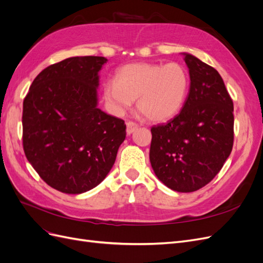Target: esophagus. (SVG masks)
<instances>
[{"mask_svg": "<svg viewBox=\"0 0 263 263\" xmlns=\"http://www.w3.org/2000/svg\"><path fill=\"white\" fill-rule=\"evenodd\" d=\"M139 127L138 124L134 123V122H127L126 123V132H127V135H130L133 134L135 130H136Z\"/></svg>", "mask_w": 263, "mask_h": 263, "instance_id": "34e87169", "label": "esophagus"}]
</instances>
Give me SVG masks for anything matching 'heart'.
I'll list each match as a JSON object with an SVG mask.
<instances>
[{"label":"heart","mask_w":263,"mask_h":263,"mask_svg":"<svg viewBox=\"0 0 263 263\" xmlns=\"http://www.w3.org/2000/svg\"><path fill=\"white\" fill-rule=\"evenodd\" d=\"M189 85V72L181 63H129L117 71L115 81L105 84L104 98L118 114L137 99V108L142 115L149 121L163 122L180 112Z\"/></svg>","instance_id":"heart-1"}]
</instances>
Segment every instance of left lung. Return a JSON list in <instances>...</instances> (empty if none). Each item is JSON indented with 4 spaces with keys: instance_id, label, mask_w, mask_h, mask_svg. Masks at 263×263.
Masks as SVG:
<instances>
[{
    "instance_id": "left-lung-1",
    "label": "left lung",
    "mask_w": 263,
    "mask_h": 263,
    "mask_svg": "<svg viewBox=\"0 0 263 263\" xmlns=\"http://www.w3.org/2000/svg\"><path fill=\"white\" fill-rule=\"evenodd\" d=\"M190 91L181 112L151 128L150 163L157 178L177 192H194L220 171L234 145V104L213 67L183 53Z\"/></svg>"
}]
</instances>
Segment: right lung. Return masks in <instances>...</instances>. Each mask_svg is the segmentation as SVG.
I'll return each instance as SVG.
<instances>
[{
	"mask_svg": "<svg viewBox=\"0 0 263 263\" xmlns=\"http://www.w3.org/2000/svg\"><path fill=\"white\" fill-rule=\"evenodd\" d=\"M107 59L72 57L44 69L23 102V147L49 186L81 194L115 162L126 125L98 107L99 71Z\"/></svg>",
	"mask_w": 263,
	"mask_h": 263,
	"instance_id": "add662e5",
	"label": "right lung"
}]
</instances>
